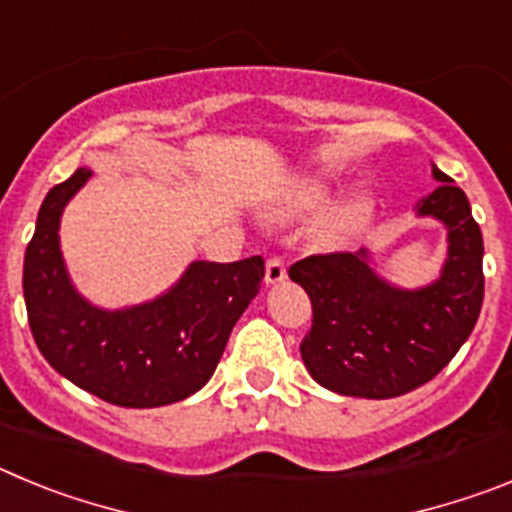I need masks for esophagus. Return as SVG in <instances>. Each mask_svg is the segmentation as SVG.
<instances>
[{
  "label": "esophagus",
  "mask_w": 512,
  "mask_h": 512,
  "mask_svg": "<svg viewBox=\"0 0 512 512\" xmlns=\"http://www.w3.org/2000/svg\"><path fill=\"white\" fill-rule=\"evenodd\" d=\"M287 279V264H284L282 256H271L266 261V282L269 284H277Z\"/></svg>",
  "instance_id": "esophagus-1"
}]
</instances>
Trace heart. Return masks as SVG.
<instances>
[{"mask_svg": "<svg viewBox=\"0 0 512 512\" xmlns=\"http://www.w3.org/2000/svg\"><path fill=\"white\" fill-rule=\"evenodd\" d=\"M330 197V189L325 184H307V187L300 189L297 194V202L295 205L300 210H318L328 202ZM366 215H369V202L366 200H351L336 212V215L330 217L328 223L323 228V238L325 241H343L346 235H351L354 230H359L364 225Z\"/></svg>", "mask_w": 512, "mask_h": 512, "instance_id": "obj_1", "label": "heart"}]
</instances>
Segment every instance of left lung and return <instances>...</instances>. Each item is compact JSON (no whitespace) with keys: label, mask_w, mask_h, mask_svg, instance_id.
<instances>
[{"label":"left lung","mask_w":512,"mask_h":512,"mask_svg":"<svg viewBox=\"0 0 512 512\" xmlns=\"http://www.w3.org/2000/svg\"><path fill=\"white\" fill-rule=\"evenodd\" d=\"M441 187L420 200V215L449 228V259L431 287L418 292L384 284L366 251L312 253L289 266L312 302V325L300 354L312 379L338 395H405L431 382L472 333L485 297L482 230L467 194L433 169Z\"/></svg>","instance_id":"left-lung-1"}]
</instances>
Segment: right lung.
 Here are the masks:
<instances>
[{
  "mask_svg": "<svg viewBox=\"0 0 512 512\" xmlns=\"http://www.w3.org/2000/svg\"><path fill=\"white\" fill-rule=\"evenodd\" d=\"M92 171L76 169L45 194L27 243L22 289L40 354L58 374L120 408H161L194 395L223 356L230 330L259 295L261 256L194 261L164 297L130 310H99L76 295L58 248L66 202Z\"/></svg>",
  "mask_w": 512,
  "mask_h": 512,
  "instance_id": "add662e5",
  "label": "right lung"
}]
</instances>
